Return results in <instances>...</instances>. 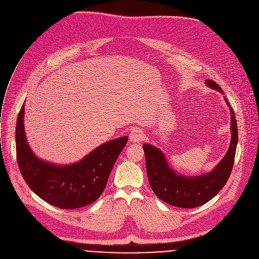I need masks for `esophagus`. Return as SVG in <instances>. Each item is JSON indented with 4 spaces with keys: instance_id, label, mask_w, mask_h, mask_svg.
<instances>
[{
    "instance_id": "34e87169",
    "label": "esophagus",
    "mask_w": 259,
    "mask_h": 259,
    "mask_svg": "<svg viewBox=\"0 0 259 259\" xmlns=\"http://www.w3.org/2000/svg\"><path fill=\"white\" fill-rule=\"evenodd\" d=\"M144 134L140 128H133L130 133V141L134 143H139L143 140Z\"/></svg>"
}]
</instances>
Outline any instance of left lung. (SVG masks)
I'll use <instances>...</instances> for the list:
<instances>
[{"mask_svg":"<svg viewBox=\"0 0 259 259\" xmlns=\"http://www.w3.org/2000/svg\"><path fill=\"white\" fill-rule=\"evenodd\" d=\"M209 88L224 94L213 80L206 79ZM231 111V144L225 157L209 172L188 177L175 171L168 164L165 155L157 147L144 144L146 168L151 189L160 200L182 208H195L211 200L227 184L234 165L238 144L237 120L226 97Z\"/></svg>","mask_w":259,"mask_h":259,"instance_id":"left-lung-1","label":"left lung"}]
</instances>
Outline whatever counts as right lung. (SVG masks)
<instances>
[{"label": "right lung", "mask_w": 259, "mask_h": 259, "mask_svg": "<svg viewBox=\"0 0 259 259\" xmlns=\"http://www.w3.org/2000/svg\"><path fill=\"white\" fill-rule=\"evenodd\" d=\"M127 140L124 136L102 144L72 164L50 163L39 159L27 143L23 104L16 123L17 162L27 186L39 198L61 209L80 208L95 202L105 190Z\"/></svg>", "instance_id": "1"}]
</instances>
